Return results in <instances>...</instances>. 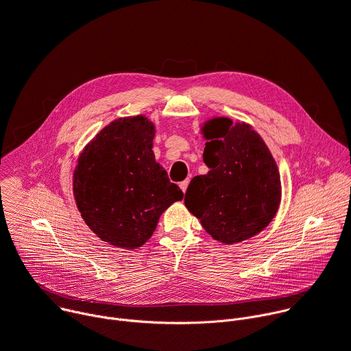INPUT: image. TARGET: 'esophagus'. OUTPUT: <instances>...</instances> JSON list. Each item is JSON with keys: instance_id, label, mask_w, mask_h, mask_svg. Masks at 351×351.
I'll return each mask as SVG.
<instances>
[{"instance_id": "esophagus-1", "label": "esophagus", "mask_w": 351, "mask_h": 351, "mask_svg": "<svg viewBox=\"0 0 351 351\" xmlns=\"http://www.w3.org/2000/svg\"><path fill=\"white\" fill-rule=\"evenodd\" d=\"M188 185H189V180H185V181H182V182H180V188L182 189V192L185 193V191H186V188H188Z\"/></svg>"}]
</instances>
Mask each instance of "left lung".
<instances>
[{
    "mask_svg": "<svg viewBox=\"0 0 351 351\" xmlns=\"http://www.w3.org/2000/svg\"><path fill=\"white\" fill-rule=\"evenodd\" d=\"M207 140L206 176L192 178L186 208L223 244H234L262 232L281 200V181L274 158L252 126L218 117L202 128Z\"/></svg>",
    "mask_w": 351,
    "mask_h": 351,
    "instance_id": "8db88e82",
    "label": "left lung"
}]
</instances>
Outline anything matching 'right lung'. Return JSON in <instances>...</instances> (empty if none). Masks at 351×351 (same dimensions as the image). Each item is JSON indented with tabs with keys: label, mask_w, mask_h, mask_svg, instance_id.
Wrapping results in <instances>:
<instances>
[{
	"label": "right lung",
	"mask_w": 351,
	"mask_h": 351,
	"mask_svg": "<svg viewBox=\"0 0 351 351\" xmlns=\"http://www.w3.org/2000/svg\"><path fill=\"white\" fill-rule=\"evenodd\" d=\"M155 125L125 117L101 129L84 148L74 170L77 207L103 241L133 250L156 229L165 210L182 200L152 151Z\"/></svg>",
	"instance_id": "add662e5"
}]
</instances>
